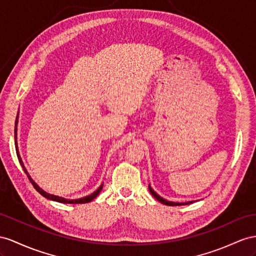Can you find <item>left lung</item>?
<instances>
[{
    "instance_id": "1",
    "label": "left lung",
    "mask_w": 256,
    "mask_h": 256,
    "mask_svg": "<svg viewBox=\"0 0 256 256\" xmlns=\"http://www.w3.org/2000/svg\"><path fill=\"white\" fill-rule=\"evenodd\" d=\"M149 192H152V194L154 196V198L158 200V201H160L161 203H163V204H166V206H186V204H189V203H192V202H186V203H176V202H171V201H168V200H166V199H163V198H161V196H159V194H156V192H154V190H152V188L149 186Z\"/></svg>"
}]
</instances>
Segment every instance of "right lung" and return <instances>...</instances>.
<instances>
[{"mask_svg": "<svg viewBox=\"0 0 256 256\" xmlns=\"http://www.w3.org/2000/svg\"><path fill=\"white\" fill-rule=\"evenodd\" d=\"M17 119H18V116H17ZM17 119H16V122H15V144H16V146H17V142H16V130H17ZM16 152H17V156H18V160H19V162H20V164H22V168H24V173L27 174V176H28V178H29V180L31 182V184L34 185V187L36 188V190L38 192V194H41L43 196H45V198H48V199H50V200H54V201H57V202H62V203H88V202H90L93 199H95L96 196H98V194H100V192H102V185L97 189V190L94 192V194H90V196H84V198H81V199H76V200H67V199H64V198H62V196H54V194H48V192H45L44 190H42V189L38 187L36 182L31 180V178L29 176V174H28V172L26 171V168H24V163H22V158H20V156H19V152H18V149H16Z\"/></svg>", "mask_w": 256, "mask_h": 256, "instance_id": "obj_1", "label": "right lung"}]
</instances>
